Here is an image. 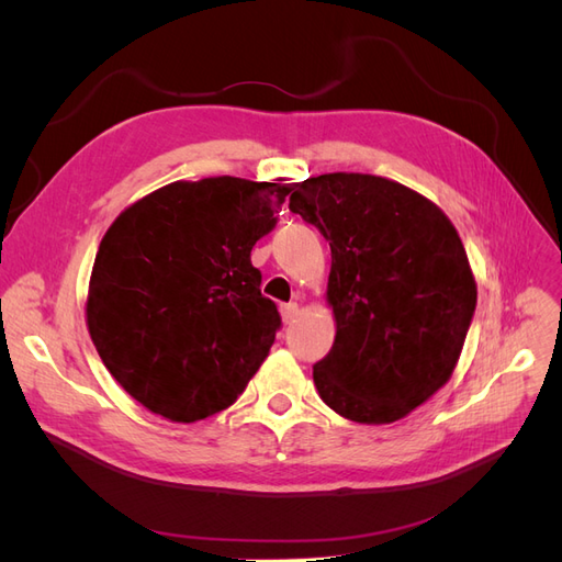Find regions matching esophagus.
I'll list each match as a JSON object with an SVG mask.
<instances>
[{
    "label": "esophagus",
    "mask_w": 562,
    "mask_h": 562,
    "mask_svg": "<svg viewBox=\"0 0 562 562\" xmlns=\"http://www.w3.org/2000/svg\"><path fill=\"white\" fill-rule=\"evenodd\" d=\"M297 314H300L297 302H288V304H281V318H283L285 326H291V323H295Z\"/></svg>",
    "instance_id": "esophagus-1"
}]
</instances>
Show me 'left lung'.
<instances>
[{
  "label": "left lung",
  "instance_id": "8db88e82",
  "mask_svg": "<svg viewBox=\"0 0 562 562\" xmlns=\"http://www.w3.org/2000/svg\"><path fill=\"white\" fill-rule=\"evenodd\" d=\"M293 213L330 241L333 349L314 366L337 415L389 424L443 386L475 312V279L457 229L434 201L368 173L295 184Z\"/></svg>",
  "mask_w": 562,
  "mask_h": 562
}]
</instances>
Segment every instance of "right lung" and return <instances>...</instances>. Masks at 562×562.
<instances>
[{"label":"right lung","mask_w":562,"mask_h":562,"mask_svg":"<svg viewBox=\"0 0 562 562\" xmlns=\"http://www.w3.org/2000/svg\"><path fill=\"white\" fill-rule=\"evenodd\" d=\"M293 182L178 180L119 215L100 241L87 326L112 378L147 411L196 422L239 398L281 316L260 293L255 241Z\"/></svg>","instance_id":"right-lung-1"}]
</instances>
